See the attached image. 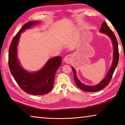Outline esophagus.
I'll return each mask as SVG.
<instances>
[{
    "label": "esophagus",
    "mask_w": 125,
    "mask_h": 125,
    "mask_svg": "<svg viewBox=\"0 0 125 125\" xmlns=\"http://www.w3.org/2000/svg\"><path fill=\"white\" fill-rule=\"evenodd\" d=\"M72 60V56L71 55H68V56H66L63 59V62L68 63H69Z\"/></svg>",
    "instance_id": "esophagus-1"
}]
</instances>
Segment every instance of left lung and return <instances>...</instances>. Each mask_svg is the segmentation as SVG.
<instances>
[{
  "label": "left lung",
  "mask_w": 125,
  "mask_h": 125,
  "mask_svg": "<svg viewBox=\"0 0 125 125\" xmlns=\"http://www.w3.org/2000/svg\"><path fill=\"white\" fill-rule=\"evenodd\" d=\"M100 32L103 33H105L111 40L112 44H113V62H112L111 67L110 68L108 72H107L105 77L104 78V79L101 80L100 83H99L98 84L95 85H85V84H84L83 83H82L77 77L75 69L73 67H72L74 74V82L76 85L80 89L85 91V92H98V91L101 90L104 88H105L107 84H109V82H110V80L111 79L112 77H113L114 71H115L118 64V59H119V54H118L117 39H116L115 35H114L113 31L109 28L108 25H107V24L105 22H103L102 25H101V28L100 29Z\"/></svg>",
  "instance_id": "obj_1"
}]
</instances>
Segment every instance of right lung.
<instances>
[{
	"instance_id": "right-lung-1",
	"label": "right lung",
	"mask_w": 125,
	"mask_h": 125,
	"mask_svg": "<svg viewBox=\"0 0 125 125\" xmlns=\"http://www.w3.org/2000/svg\"><path fill=\"white\" fill-rule=\"evenodd\" d=\"M39 23L33 21L25 24L13 38L9 50V67L12 77L24 92L35 95L46 94L52 90L55 74L62 63L61 56L55 57L48 60L41 69L36 72L27 71L21 65L18 57L21 33Z\"/></svg>"
}]
</instances>
